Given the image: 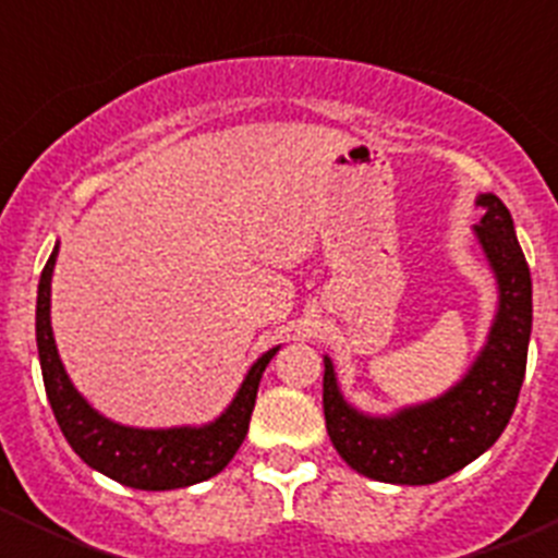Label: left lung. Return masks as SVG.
<instances>
[{"instance_id": "obj_1", "label": "left lung", "mask_w": 558, "mask_h": 558, "mask_svg": "<svg viewBox=\"0 0 558 558\" xmlns=\"http://www.w3.org/2000/svg\"><path fill=\"white\" fill-rule=\"evenodd\" d=\"M477 245L497 282V313L472 366L445 393L372 416L343 397L332 360L324 354V418L338 456L360 475L399 486H427L495 445L509 425L529 360L531 270L514 234V220L497 195L481 192Z\"/></svg>"}]
</instances>
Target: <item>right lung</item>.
I'll list each match as a JSON object with an SVG mask.
<instances>
[{"mask_svg":"<svg viewBox=\"0 0 558 558\" xmlns=\"http://www.w3.org/2000/svg\"><path fill=\"white\" fill-rule=\"evenodd\" d=\"M58 243L41 270L36 302V343L41 360L44 388L58 418V427L66 436L69 447L111 481L145 492L184 489L192 483L209 481L223 472L226 463L243 445L248 433L251 411L256 402V388L279 347L256 357L245 379L236 388L234 399L215 422L181 427H128L102 416L88 399L72 386L52 335L49 322V293H52V270H56Z\"/></svg>","mask_w":558,"mask_h":558,"instance_id":"right-lung-1","label":"right lung"}]
</instances>
